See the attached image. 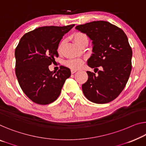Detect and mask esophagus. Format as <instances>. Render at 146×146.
I'll return each instance as SVG.
<instances>
[{
    "label": "esophagus",
    "instance_id": "34e87169",
    "mask_svg": "<svg viewBox=\"0 0 146 146\" xmlns=\"http://www.w3.org/2000/svg\"><path fill=\"white\" fill-rule=\"evenodd\" d=\"M75 72H77V70H75V69H71V74L75 73Z\"/></svg>",
    "mask_w": 146,
    "mask_h": 146
}]
</instances>
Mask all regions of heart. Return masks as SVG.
<instances>
[{
	"mask_svg": "<svg viewBox=\"0 0 146 146\" xmlns=\"http://www.w3.org/2000/svg\"><path fill=\"white\" fill-rule=\"evenodd\" d=\"M73 38L76 44L79 45V46L83 42H86V41H88V37H87L86 35L81 32L75 33L73 35ZM63 44H64V42H62L60 44L58 48V52L61 51V50L62 48ZM65 64H66V65L67 67H70L71 69H79V67H80V66H82V62L79 59H72V60L66 61V62H65Z\"/></svg>",
	"mask_w": 146,
	"mask_h": 146,
	"instance_id": "obj_1",
	"label": "heart"
}]
</instances>
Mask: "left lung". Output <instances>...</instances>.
Wrapping results in <instances>:
<instances>
[{"label": "left lung", "instance_id": "8db88e82", "mask_svg": "<svg viewBox=\"0 0 146 146\" xmlns=\"http://www.w3.org/2000/svg\"><path fill=\"white\" fill-rule=\"evenodd\" d=\"M75 29L92 41L88 66L102 67L98 75L86 71L88 79L82 85L83 94L96 104L111 102L123 91L131 72L132 51L127 36L120 28L105 21L79 25Z\"/></svg>", "mask_w": 146, "mask_h": 146}]
</instances>
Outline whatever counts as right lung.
<instances>
[{"label":"right lung","instance_id":"obj_1","mask_svg":"<svg viewBox=\"0 0 146 146\" xmlns=\"http://www.w3.org/2000/svg\"><path fill=\"white\" fill-rule=\"evenodd\" d=\"M74 26L38 27L19 40L15 50L16 75L23 92L35 103L46 105L55 101L71 76L68 67L61 66L59 71L53 72L48 66L58 57L61 39Z\"/></svg>","mask_w":146,"mask_h":146}]
</instances>
